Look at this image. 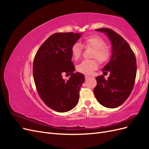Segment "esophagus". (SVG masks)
I'll use <instances>...</instances> for the list:
<instances>
[{"instance_id": "1", "label": "esophagus", "mask_w": 149, "mask_h": 149, "mask_svg": "<svg viewBox=\"0 0 149 149\" xmlns=\"http://www.w3.org/2000/svg\"><path fill=\"white\" fill-rule=\"evenodd\" d=\"M84 77H85V79H86L87 78H88L89 77V76H87V75H85V76H84Z\"/></svg>"}]
</instances>
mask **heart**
Here are the masks:
<instances>
[{"label":"heart","mask_w":149,"mask_h":149,"mask_svg":"<svg viewBox=\"0 0 149 149\" xmlns=\"http://www.w3.org/2000/svg\"><path fill=\"white\" fill-rule=\"evenodd\" d=\"M83 45L85 48H92L93 51L91 57L97 59L101 63L106 62L110 57V49L106 46L104 40L97 36H89L83 40ZM71 55L74 60L79 59L82 53V46L79 43H75L71 49ZM95 59L84 60L76 66L78 72L90 74L97 68L98 63Z\"/></svg>","instance_id":"obj_1"}]
</instances>
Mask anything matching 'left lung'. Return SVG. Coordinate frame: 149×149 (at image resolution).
Listing matches in <instances>:
<instances>
[{
  "instance_id": "8db88e82",
  "label": "left lung",
  "mask_w": 149,
  "mask_h": 149,
  "mask_svg": "<svg viewBox=\"0 0 149 149\" xmlns=\"http://www.w3.org/2000/svg\"><path fill=\"white\" fill-rule=\"evenodd\" d=\"M96 30L106 34L112 43V54L102 70L104 73L109 71V77L107 80L103 75L96 78L94 93L101 105L116 108L125 101L132 91L137 73L136 58L129 43L114 30L107 28Z\"/></svg>"
}]
</instances>
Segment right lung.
Here are the masks:
<instances>
[{
    "label": "right lung",
    "mask_w": 149,
    "mask_h": 149,
    "mask_svg": "<svg viewBox=\"0 0 149 149\" xmlns=\"http://www.w3.org/2000/svg\"><path fill=\"white\" fill-rule=\"evenodd\" d=\"M81 37L73 32L55 33L48 37L36 53L33 64L35 84L40 98L52 109L69 111L77 105L79 93L85 78L74 73L71 49ZM70 74L69 80L62 78Z\"/></svg>",
    "instance_id": "obj_1"
}]
</instances>
